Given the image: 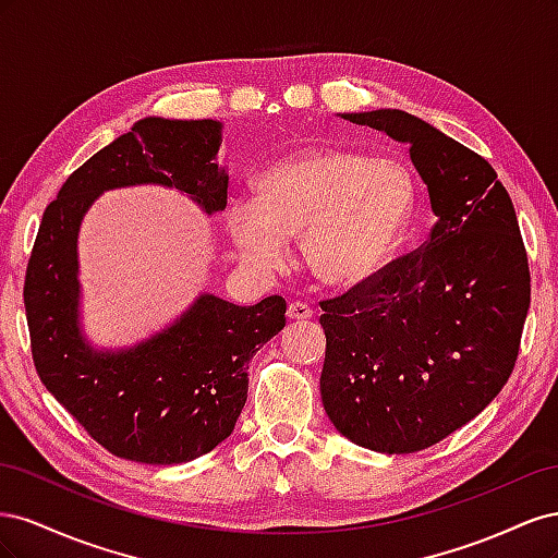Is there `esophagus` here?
<instances>
[{
    "label": "esophagus",
    "mask_w": 558,
    "mask_h": 558,
    "mask_svg": "<svg viewBox=\"0 0 558 558\" xmlns=\"http://www.w3.org/2000/svg\"><path fill=\"white\" fill-rule=\"evenodd\" d=\"M286 314H289L291 320H307L314 316V310L310 305H305V302H291Z\"/></svg>",
    "instance_id": "1"
}]
</instances>
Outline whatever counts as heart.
<instances>
[{
    "label": "heart",
    "instance_id": "1",
    "mask_svg": "<svg viewBox=\"0 0 558 558\" xmlns=\"http://www.w3.org/2000/svg\"><path fill=\"white\" fill-rule=\"evenodd\" d=\"M253 199H232L226 230L234 251L260 272L286 260L302 234V258L330 289H353L391 263L416 207L408 165L347 146H310L253 179Z\"/></svg>",
    "mask_w": 558,
    "mask_h": 558
}]
</instances>
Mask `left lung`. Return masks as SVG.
<instances>
[{"instance_id":"left-lung-1","label":"left lung","mask_w":558,"mask_h":558,"mask_svg":"<svg viewBox=\"0 0 558 558\" xmlns=\"http://www.w3.org/2000/svg\"><path fill=\"white\" fill-rule=\"evenodd\" d=\"M342 118L410 144L437 223L418 251L320 302V398L347 440L412 453L508 384L531 305L529 258L512 199L475 150L400 109Z\"/></svg>"}]
</instances>
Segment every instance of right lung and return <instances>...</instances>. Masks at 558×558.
Returning <instances> with one entry per match:
<instances>
[{"label": "right lung", "instance_id": "obj_1", "mask_svg": "<svg viewBox=\"0 0 558 558\" xmlns=\"http://www.w3.org/2000/svg\"><path fill=\"white\" fill-rule=\"evenodd\" d=\"M221 123L148 116L83 162L44 211L25 275L32 359L50 393L118 459L193 461L234 430L248 361L286 326V300L240 307L202 293L172 326L130 349L97 351L78 326V228L111 189L156 183L207 214L228 205Z\"/></svg>", "mask_w": 558, "mask_h": 558}]
</instances>
